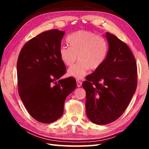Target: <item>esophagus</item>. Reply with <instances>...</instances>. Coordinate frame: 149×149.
I'll return each mask as SVG.
<instances>
[{
	"label": "esophagus",
	"mask_w": 149,
	"mask_h": 149,
	"mask_svg": "<svg viewBox=\"0 0 149 149\" xmlns=\"http://www.w3.org/2000/svg\"><path fill=\"white\" fill-rule=\"evenodd\" d=\"M81 85H82L81 81H80L77 79V87H80L81 86Z\"/></svg>",
	"instance_id": "34e87169"
}]
</instances>
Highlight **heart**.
<instances>
[{"label":"heart","mask_w":149,"mask_h":149,"mask_svg":"<svg viewBox=\"0 0 149 149\" xmlns=\"http://www.w3.org/2000/svg\"><path fill=\"white\" fill-rule=\"evenodd\" d=\"M69 47L62 45L59 49V56L61 61L67 66L68 75L77 79H81L87 74L88 70L99 68L107 58L108 45L101 36L88 31H78L67 37Z\"/></svg>","instance_id":"heart-1"}]
</instances>
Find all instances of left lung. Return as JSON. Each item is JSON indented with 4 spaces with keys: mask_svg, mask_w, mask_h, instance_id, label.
Instances as JSON below:
<instances>
[{
    "mask_svg": "<svg viewBox=\"0 0 149 149\" xmlns=\"http://www.w3.org/2000/svg\"><path fill=\"white\" fill-rule=\"evenodd\" d=\"M109 45L107 58L87 75L82 86L86 92V114L92 122L105 125L124 112L137 85L134 56L124 42L107 33Z\"/></svg>",
    "mask_w": 149,
    "mask_h": 149,
    "instance_id": "1",
    "label": "left lung"
}]
</instances>
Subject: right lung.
<instances>
[{
    "instance_id": "right-lung-1",
    "label": "right lung",
    "mask_w": 149,
    "mask_h": 149,
    "mask_svg": "<svg viewBox=\"0 0 149 149\" xmlns=\"http://www.w3.org/2000/svg\"><path fill=\"white\" fill-rule=\"evenodd\" d=\"M65 31L52 29L27 41L17 62L19 97L29 114L39 122H54L64 113L68 95L77 86L74 77L59 78L66 72L59 56Z\"/></svg>"
}]
</instances>
